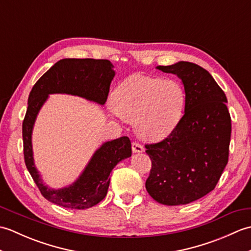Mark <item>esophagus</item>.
<instances>
[{
	"instance_id": "1",
	"label": "esophagus",
	"mask_w": 251,
	"mask_h": 251,
	"mask_svg": "<svg viewBox=\"0 0 251 251\" xmlns=\"http://www.w3.org/2000/svg\"><path fill=\"white\" fill-rule=\"evenodd\" d=\"M131 149H132V152H134V153H140V152L145 151V148H143L141 143L136 142V141L131 143Z\"/></svg>"
}]
</instances>
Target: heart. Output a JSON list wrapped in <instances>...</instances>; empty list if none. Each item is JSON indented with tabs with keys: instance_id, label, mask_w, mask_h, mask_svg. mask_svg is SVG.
Masks as SVG:
<instances>
[{
	"instance_id": "1",
	"label": "heart",
	"mask_w": 251,
	"mask_h": 251,
	"mask_svg": "<svg viewBox=\"0 0 251 251\" xmlns=\"http://www.w3.org/2000/svg\"><path fill=\"white\" fill-rule=\"evenodd\" d=\"M185 93L177 79L136 75L122 82L112 94L115 113L135 122L137 134L159 140L174 130L181 119Z\"/></svg>"
}]
</instances>
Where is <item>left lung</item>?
<instances>
[{
    "label": "left lung",
    "mask_w": 251,
    "mask_h": 251,
    "mask_svg": "<svg viewBox=\"0 0 251 251\" xmlns=\"http://www.w3.org/2000/svg\"><path fill=\"white\" fill-rule=\"evenodd\" d=\"M184 85V114L168 137L146 145L152 167L146 189L163 205H185L216 188L228 161L231 115L226 96L195 63L179 61L158 66Z\"/></svg>",
    "instance_id": "8db88e82"
}]
</instances>
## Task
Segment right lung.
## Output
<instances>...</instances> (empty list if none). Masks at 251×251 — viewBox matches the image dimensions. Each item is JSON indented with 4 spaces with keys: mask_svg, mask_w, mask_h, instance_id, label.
Masks as SVG:
<instances>
[{
    "mask_svg": "<svg viewBox=\"0 0 251 251\" xmlns=\"http://www.w3.org/2000/svg\"><path fill=\"white\" fill-rule=\"evenodd\" d=\"M106 59H62L45 72L32 87L23 122L25 166L41 194L47 201L71 209H86L102 201L110 184V173L122 159L131 156L128 137L108 141L98 149L75 182L65 189L52 190L43 184L32 156L31 134L35 117L50 94H70L104 104L115 72Z\"/></svg>",
    "mask_w": 251,
    "mask_h": 251,
    "instance_id": "add662e5",
    "label": "right lung"
}]
</instances>
